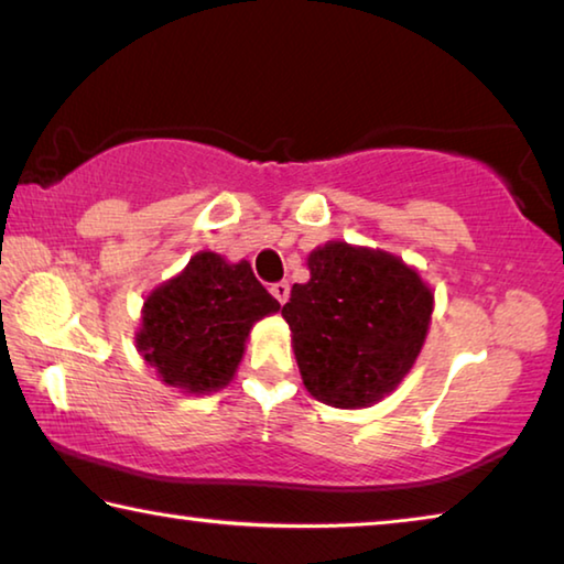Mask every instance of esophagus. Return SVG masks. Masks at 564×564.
<instances>
[{
	"label": "esophagus",
	"mask_w": 564,
	"mask_h": 564,
	"mask_svg": "<svg viewBox=\"0 0 564 564\" xmlns=\"http://www.w3.org/2000/svg\"><path fill=\"white\" fill-rule=\"evenodd\" d=\"M271 293H273V299L279 301V303H285V301H289V296H291V285H289V281H279V283H273V285H271Z\"/></svg>",
	"instance_id": "obj_1"
}]
</instances>
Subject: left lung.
Instances as JSON below:
<instances>
[{"mask_svg":"<svg viewBox=\"0 0 564 564\" xmlns=\"http://www.w3.org/2000/svg\"><path fill=\"white\" fill-rule=\"evenodd\" d=\"M283 318L303 387L336 409L389 397L414 366L432 324L434 293L416 268L379 248L328 240L306 258Z\"/></svg>","mask_w":564,"mask_h":564,"instance_id":"left-lung-1","label":"left lung"}]
</instances>
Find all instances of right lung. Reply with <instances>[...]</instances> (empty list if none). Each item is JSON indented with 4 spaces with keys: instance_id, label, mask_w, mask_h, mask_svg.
<instances>
[{
    "instance_id": "obj_1",
    "label": "right lung",
    "mask_w": 564,
    "mask_h": 564,
    "mask_svg": "<svg viewBox=\"0 0 564 564\" xmlns=\"http://www.w3.org/2000/svg\"><path fill=\"white\" fill-rule=\"evenodd\" d=\"M279 308L248 261L200 250L148 293L135 346L165 387L210 394L234 381L256 321Z\"/></svg>"
}]
</instances>
